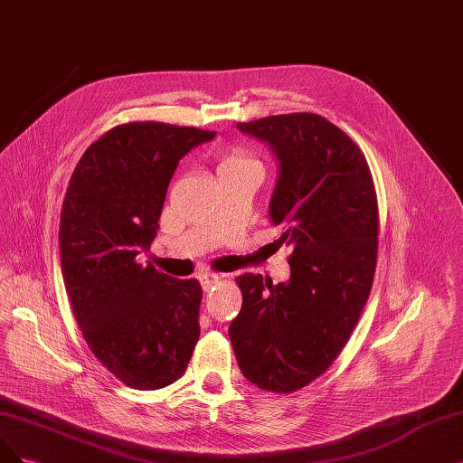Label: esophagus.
I'll return each instance as SVG.
<instances>
[{
  "label": "esophagus",
  "mask_w": 463,
  "mask_h": 463,
  "mask_svg": "<svg viewBox=\"0 0 463 463\" xmlns=\"http://www.w3.org/2000/svg\"><path fill=\"white\" fill-rule=\"evenodd\" d=\"M222 278H224L222 274H203L199 279H201L203 289L209 291V289H213V287H214L216 283L222 281Z\"/></svg>",
  "instance_id": "obj_1"
}]
</instances>
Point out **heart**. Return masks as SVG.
I'll use <instances>...</instances> for the list:
<instances>
[{
	"mask_svg": "<svg viewBox=\"0 0 463 463\" xmlns=\"http://www.w3.org/2000/svg\"><path fill=\"white\" fill-rule=\"evenodd\" d=\"M243 163H252L249 156L241 155V153H232L230 156H226L224 161H222L220 166H235V165H243Z\"/></svg>",
	"mask_w": 463,
	"mask_h": 463,
	"instance_id": "b5f03b06",
	"label": "heart"
}]
</instances>
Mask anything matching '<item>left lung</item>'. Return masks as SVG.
Returning <instances> with one entry per match:
<instances>
[{"instance_id":"1","label":"left lung","mask_w":463,"mask_h":463,"mask_svg":"<svg viewBox=\"0 0 463 463\" xmlns=\"http://www.w3.org/2000/svg\"><path fill=\"white\" fill-rule=\"evenodd\" d=\"M279 165L269 220L293 249L291 278L239 276L243 307L230 326L239 370L259 389L293 392L339 356L370 297L377 197L356 143L320 115L239 122Z\"/></svg>"}]
</instances>
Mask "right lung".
Segmentation results:
<instances>
[{
	"instance_id": "right-lung-1",
	"label": "right lung",
	"mask_w": 463,
	"mask_h": 463,
	"mask_svg": "<svg viewBox=\"0 0 463 463\" xmlns=\"http://www.w3.org/2000/svg\"><path fill=\"white\" fill-rule=\"evenodd\" d=\"M216 132L130 122L93 141L76 165L61 211L62 279L84 339L124 385L163 389L180 379L199 341L203 291L137 254L158 230L182 156Z\"/></svg>"
}]
</instances>
